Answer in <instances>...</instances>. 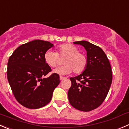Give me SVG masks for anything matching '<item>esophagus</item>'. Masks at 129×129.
I'll return each mask as SVG.
<instances>
[{"instance_id":"esophagus-1","label":"esophagus","mask_w":129,"mask_h":129,"mask_svg":"<svg viewBox=\"0 0 129 129\" xmlns=\"http://www.w3.org/2000/svg\"><path fill=\"white\" fill-rule=\"evenodd\" d=\"M64 79H66V77H63V76H60V80H61V81Z\"/></svg>"}]
</instances>
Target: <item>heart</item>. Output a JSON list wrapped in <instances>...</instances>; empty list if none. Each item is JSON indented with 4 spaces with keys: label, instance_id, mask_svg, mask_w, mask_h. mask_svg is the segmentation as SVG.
Wrapping results in <instances>:
<instances>
[{
    "label": "heart",
    "instance_id": "1",
    "mask_svg": "<svg viewBox=\"0 0 129 129\" xmlns=\"http://www.w3.org/2000/svg\"><path fill=\"white\" fill-rule=\"evenodd\" d=\"M60 57H66L62 67H57L53 72L60 75H66L73 72L79 74L84 71L87 64V58L86 55L79 52L76 46L71 43H65L57 48V52L48 50L44 55V60L51 67H57Z\"/></svg>",
    "mask_w": 129,
    "mask_h": 129
}]
</instances>
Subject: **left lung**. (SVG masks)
Wrapping results in <instances>:
<instances>
[{
  "mask_svg": "<svg viewBox=\"0 0 129 129\" xmlns=\"http://www.w3.org/2000/svg\"><path fill=\"white\" fill-rule=\"evenodd\" d=\"M74 43L84 47L87 64L81 74L70 78L71 86L68 91L69 101L76 109L89 112L100 107L107 97L112 82V68L100 47L87 41Z\"/></svg>",
  "mask_w": 129,
  "mask_h": 129,
  "instance_id": "8db88e82",
  "label": "left lung"
}]
</instances>
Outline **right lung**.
I'll return each mask as SVG.
<instances>
[{
  "instance_id": "right-lung-1",
  "label": "right lung",
  "mask_w": 129,
  "mask_h": 129,
  "mask_svg": "<svg viewBox=\"0 0 129 129\" xmlns=\"http://www.w3.org/2000/svg\"><path fill=\"white\" fill-rule=\"evenodd\" d=\"M53 46L49 42L35 40L19 46L9 58L7 79L15 98L24 107L37 109L47 105L59 84L58 74L44 77L52 71L44 55Z\"/></svg>"
}]
</instances>
